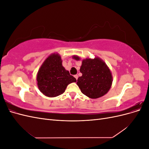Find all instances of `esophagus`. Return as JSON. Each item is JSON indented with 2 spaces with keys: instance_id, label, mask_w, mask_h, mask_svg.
I'll return each mask as SVG.
<instances>
[{
  "instance_id": "1",
  "label": "esophagus",
  "mask_w": 149,
  "mask_h": 149,
  "mask_svg": "<svg viewBox=\"0 0 149 149\" xmlns=\"http://www.w3.org/2000/svg\"><path fill=\"white\" fill-rule=\"evenodd\" d=\"M74 77L76 78V80H77V79H78V76L77 74H76V75H74Z\"/></svg>"
}]
</instances>
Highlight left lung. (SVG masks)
Returning a JSON list of instances; mask_svg holds the SVG:
<instances>
[{"label": "left lung", "instance_id": "obj_1", "mask_svg": "<svg viewBox=\"0 0 149 149\" xmlns=\"http://www.w3.org/2000/svg\"><path fill=\"white\" fill-rule=\"evenodd\" d=\"M76 60H79L78 56L74 55ZM82 76L78 78L76 84L84 95L91 99H96L105 95L112 86V76L106 63L100 58L94 59L86 58L82 60L80 68Z\"/></svg>", "mask_w": 149, "mask_h": 149}]
</instances>
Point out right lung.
<instances>
[{
	"mask_svg": "<svg viewBox=\"0 0 149 149\" xmlns=\"http://www.w3.org/2000/svg\"><path fill=\"white\" fill-rule=\"evenodd\" d=\"M37 86L45 96L56 97L65 91L67 86L76 81L69 71L62 65V60L58 53L48 56L43 61L37 74Z\"/></svg>",
	"mask_w": 149,
	"mask_h": 149,
	"instance_id": "right-lung-1",
	"label": "right lung"
}]
</instances>
